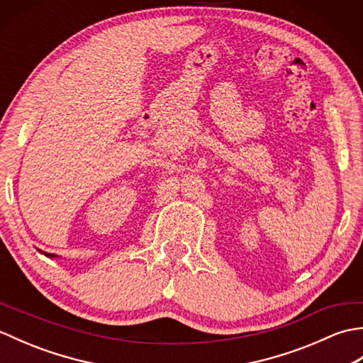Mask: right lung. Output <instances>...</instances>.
I'll return each instance as SVG.
<instances>
[{
    "instance_id": "1",
    "label": "right lung",
    "mask_w": 363,
    "mask_h": 363,
    "mask_svg": "<svg viewBox=\"0 0 363 363\" xmlns=\"http://www.w3.org/2000/svg\"><path fill=\"white\" fill-rule=\"evenodd\" d=\"M45 256H48V257H52V254H46V252H45Z\"/></svg>"
}]
</instances>
